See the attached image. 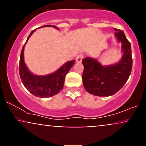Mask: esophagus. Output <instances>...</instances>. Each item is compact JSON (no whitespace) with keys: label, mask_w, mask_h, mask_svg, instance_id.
<instances>
[{"label":"esophagus","mask_w":146,"mask_h":146,"mask_svg":"<svg viewBox=\"0 0 146 146\" xmlns=\"http://www.w3.org/2000/svg\"><path fill=\"white\" fill-rule=\"evenodd\" d=\"M83 58H84L83 55L82 54H80L76 57V58H75V60H76L77 62H81Z\"/></svg>","instance_id":"34e87169"}]
</instances>
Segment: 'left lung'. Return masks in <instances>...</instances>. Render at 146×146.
<instances>
[{"label":"left lung","instance_id":"1","mask_svg":"<svg viewBox=\"0 0 146 146\" xmlns=\"http://www.w3.org/2000/svg\"><path fill=\"white\" fill-rule=\"evenodd\" d=\"M115 36L121 44L123 56L118 62L110 65H102L98 60L85 58L82 60L84 72L83 85L90 94L100 97H108L117 93L124 86L131 73L132 67L130 43L124 32L114 28Z\"/></svg>","mask_w":146,"mask_h":146}]
</instances>
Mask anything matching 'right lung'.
Instances as JSON below:
<instances>
[{
	"instance_id": "1",
	"label": "right lung",
	"mask_w": 146,
	"mask_h": 146,
	"mask_svg": "<svg viewBox=\"0 0 146 146\" xmlns=\"http://www.w3.org/2000/svg\"><path fill=\"white\" fill-rule=\"evenodd\" d=\"M52 27L59 31V29L53 25H44L41 27ZM35 31L36 29L31 31L22 48L19 65L20 77L23 85L31 94L42 98H50L59 93L60 90L62 89L64 84L65 77L71 68L75 64V60L66 62L59 69L50 74L37 75L31 73L25 62L24 49L25 44Z\"/></svg>"
}]
</instances>
